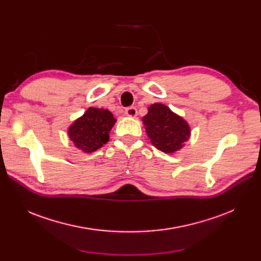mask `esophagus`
<instances>
[{
    "instance_id": "34e87169",
    "label": "esophagus",
    "mask_w": 261,
    "mask_h": 261,
    "mask_svg": "<svg viewBox=\"0 0 261 261\" xmlns=\"http://www.w3.org/2000/svg\"><path fill=\"white\" fill-rule=\"evenodd\" d=\"M125 114L127 116H130V117H134L137 115V110L135 107H129L125 110Z\"/></svg>"
}]
</instances>
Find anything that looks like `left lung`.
<instances>
[{"label": "left lung", "instance_id": "1", "mask_svg": "<svg viewBox=\"0 0 261 261\" xmlns=\"http://www.w3.org/2000/svg\"><path fill=\"white\" fill-rule=\"evenodd\" d=\"M143 121L152 145L167 153L174 152L183 147L191 134L189 126L183 118L164 105L150 106Z\"/></svg>", "mask_w": 261, "mask_h": 261}]
</instances>
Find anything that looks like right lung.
Wrapping results in <instances>:
<instances>
[{
    "mask_svg": "<svg viewBox=\"0 0 261 261\" xmlns=\"http://www.w3.org/2000/svg\"><path fill=\"white\" fill-rule=\"evenodd\" d=\"M115 121L113 114L108 110L89 108L69 127V138L85 152L96 151L108 143L109 132L112 129Z\"/></svg>",
    "mask_w": 261,
    "mask_h": 261,
    "instance_id": "obj_1",
    "label": "right lung"
}]
</instances>
